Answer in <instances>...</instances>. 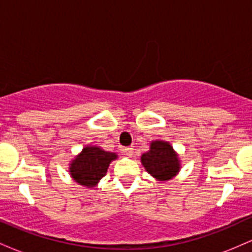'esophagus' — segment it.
I'll return each mask as SVG.
<instances>
[{
	"mask_svg": "<svg viewBox=\"0 0 252 252\" xmlns=\"http://www.w3.org/2000/svg\"><path fill=\"white\" fill-rule=\"evenodd\" d=\"M123 153L130 158V156H132V154H134V149L131 147H126V148H123Z\"/></svg>",
	"mask_w": 252,
	"mask_h": 252,
	"instance_id": "1",
	"label": "esophagus"
}]
</instances>
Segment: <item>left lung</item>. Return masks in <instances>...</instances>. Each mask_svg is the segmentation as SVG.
I'll return each mask as SVG.
<instances>
[{
  "label": "left lung",
  "instance_id": "obj_1",
  "mask_svg": "<svg viewBox=\"0 0 252 252\" xmlns=\"http://www.w3.org/2000/svg\"><path fill=\"white\" fill-rule=\"evenodd\" d=\"M141 162L150 175L160 181L170 180L180 170L179 156L166 141H153L149 152L141 156Z\"/></svg>",
  "mask_w": 252,
  "mask_h": 252
}]
</instances>
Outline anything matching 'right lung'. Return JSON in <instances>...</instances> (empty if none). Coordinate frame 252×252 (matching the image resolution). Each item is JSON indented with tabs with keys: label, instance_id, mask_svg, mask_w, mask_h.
Wrapping results in <instances>:
<instances>
[{
	"label": "right lung",
	"instance_id": "right-lung-1",
	"mask_svg": "<svg viewBox=\"0 0 252 252\" xmlns=\"http://www.w3.org/2000/svg\"><path fill=\"white\" fill-rule=\"evenodd\" d=\"M116 158V153L105 152L99 147L86 146L70 163V174L79 185L92 189L106 174L111 161Z\"/></svg>",
	"mask_w": 252,
	"mask_h": 252
}]
</instances>
